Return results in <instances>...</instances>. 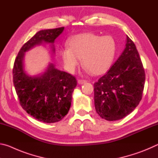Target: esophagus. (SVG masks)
Segmentation results:
<instances>
[{"instance_id": "34e87169", "label": "esophagus", "mask_w": 158, "mask_h": 158, "mask_svg": "<svg viewBox=\"0 0 158 158\" xmlns=\"http://www.w3.org/2000/svg\"><path fill=\"white\" fill-rule=\"evenodd\" d=\"M85 83H86V80L84 79H79L78 80V84H84Z\"/></svg>"}]
</instances>
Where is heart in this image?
I'll return each instance as SVG.
<instances>
[{"label": "heart", "instance_id": "b5f03b06", "mask_svg": "<svg viewBox=\"0 0 158 158\" xmlns=\"http://www.w3.org/2000/svg\"><path fill=\"white\" fill-rule=\"evenodd\" d=\"M68 48L60 51V56L69 73H74L81 59L87 73L100 75L113 64L117 52V42L111 35L101 36L93 33L75 35L68 42Z\"/></svg>", "mask_w": 158, "mask_h": 158}]
</instances>
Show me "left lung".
Segmentation results:
<instances>
[{
	"mask_svg": "<svg viewBox=\"0 0 158 158\" xmlns=\"http://www.w3.org/2000/svg\"><path fill=\"white\" fill-rule=\"evenodd\" d=\"M145 78L139 54L127 35L121 55L94 84L95 107L99 116L113 121L130 114L142 98Z\"/></svg>",
	"mask_w": 158,
	"mask_h": 158,
	"instance_id": "1",
	"label": "left lung"
}]
</instances>
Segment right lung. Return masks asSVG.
Wrapping results in <instances>:
<instances>
[{
  "mask_svg": "<svg viewBox=\"0 0 158 158\" xmlns=\"http://www.w3.org/2000/svg\"><path fill=\"white\" fill-rule=\"evenodd\" d=\"M63 30L61 27L37 32L21 48L13 68V83L21 106L35 118L47 123L60 121L68 113L77 80L53 63L41 74L28 75L23 60L26 52L44 43L49 44L54 53L53 43Z\"/></svg>",
  "mask_w": 158,
  "mask_h": 158,
  "instance_id": "add662e5",
  "label": "right lung"
}]
</instances>
